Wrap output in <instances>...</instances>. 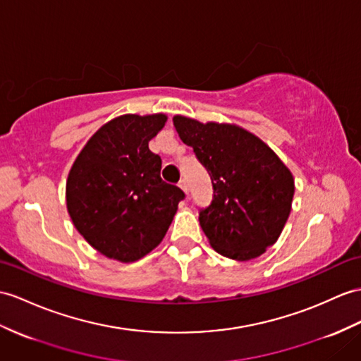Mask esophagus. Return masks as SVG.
Segmentation results:
<instances>
[{
  "label": "esophagus",
  "mask_w": 361,
  "mask_h": 361,
  "mask_svg": "<svg viewBox=\"0 0 361 361\" xmlns=\"http://www.w3.org/2000/svg\"><path fill=\"white\" fill-rule=\"evenodd\" d=\"M179 187L183 190V192H185V195L188 196V183H187V180L185 179H180V182H179Z\"/></svg>",
  "instance_id": "34e87169"
}]
</instances>
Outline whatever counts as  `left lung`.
<instances>
[{"instance_id":"8db88e82","label":"left lung","mask_w":361,"mask_h":361,"mask_svg":"<svg viewBox=\"0 0 361 361\" xmlns=\"http://www.w3.org/2000/svg\"><path fill=\"white\" fill-rule=\"evenodd\" d=\"M173 124L213 182V200L199 209L211 247L239 262L259 257L277 242L291 213V171L263 140L237 126L185 116H174Z\"/></svg>"}]
</instances>
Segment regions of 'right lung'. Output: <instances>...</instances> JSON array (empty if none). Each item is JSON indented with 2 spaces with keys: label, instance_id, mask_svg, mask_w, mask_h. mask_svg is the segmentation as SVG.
I'll list each match as a JSON object with an SVG mask.
<instances>
[{
  "label": "right lung",
  "instance_id": "obj_1",
  "mask_svg": "<svg viewBox=\"0 0 361 361\" xmlns=\"http://www.w3.org/2000/svg\"><path fill=\"white\" fill-rule=\"evenodd\" d=\"M165 122L162 113L111 119L89 139L68 173V214L105 257L128 263L154 250L185 197L162 180L161 156L148 148Z\"/></svg>",
  "mask_w": 361,
  "mask_h": 361
}]
</instances>
